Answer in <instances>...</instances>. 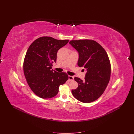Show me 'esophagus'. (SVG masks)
I'll list each match as a JSON object with an SVG mask.
<instances>
[{
    "instance_id": "esophagus-1",
    "label": "esophagus",
    "mask_w": 134,
    "mask_h": 134,
    "mask_svg": "<svg viewBox=\"0 0 134 134\" xmlns=\"http://www.w3.org/2000/svg\"><path fill=\"white\" fill-rule=\"evenodd\" d=\"M74 76H70L69 75V80H70V81H72V80H74Z\"/></svg>"
}]
</instances>
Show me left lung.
Wrapping results in <instances>:
<instances>
[{
    "mask_svg": "<svg viewBox=\"0 0 134 134\" xmlns=\"http://www.w3.org/2000/svg\"><path fill=\"white\" fill-rule=\"evenodd\" d=\"M69 43L79 53L78 66L87 71L84 80L74 78L78 86L72 90V93L80 102H93L102 95L110 80L111 65L108 54L92 40H72Z\"/></svg>",
    "mask_w": 134,
    "mask_h": 134,
    "instance_id": "left-lung-1",
    "label": "left lung"
}]
</instances>
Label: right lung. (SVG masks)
Segmentation results:
<instances>
[{
    "label": "right lung",
    "instance_id": "obj_1",
    "mask_svg": "<svg viewBox=\"0 0 134 134\" xmlns=\"http://www.w3.org/2000/svg\"><path fill=\"white\" fill-rule=\"evenodd\" d=\"M68 42L69 40L44 36L35 40L29 47L24 61V72L30 88L38 97L55 96L59 86L68 79L66 72L51 70L53 62L56 61L58 51Z\"/></svg>",
    "mask_w": 134,
    "mask_h": 134
}]
</instances>
